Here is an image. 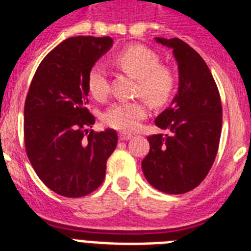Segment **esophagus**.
Masks as SVG:
<instances>
[{"label":"esophagus","mask_w":251,"mask_h":251,"mask_svg":"<svg viewBox=\"0 0 251 251\" xmlns=\"http://www.w3.org/2000/svg\"><path fill=\"white\" fill-rule=\"evenodd\" d=\"M130 138H132V136L128 134V133H119V139H121V141H127V139Z\"/></svg>","instance_id":"obj_1"}]
</instances>
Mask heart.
<instances>
[{"label":"heart","instance_id":"1","mask_svg":"<svg viewBox=\"0 0 251 251\" xmlns=\"http://www.w3.org/2000/svg\"><path fill=\"white\" fill-rule=\"evenodd\" d=\"M115 64L126 74L137 79L136 94L145 97L152 105H166L176 94V72L171 66L159 64V56L152 49L143 45L129 46L115 56ZM88 89L97 100L108 98L109 80L100 64L90 69ZM147 115L148 105L145 100L118 101L104 112L103 122L114 129L132 132Z\"/></svg>","mask_w":251,"mask_h":251}]
</instances>
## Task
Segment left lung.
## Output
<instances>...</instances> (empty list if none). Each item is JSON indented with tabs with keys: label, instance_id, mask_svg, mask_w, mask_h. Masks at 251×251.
Wrapping results in <instances>:
<instances>
[{
	"label": "left lung",
	"instance_id": "8db88e82",
	"mask_svg": "<svg viewBox=\"0 0 251 251\" xmlns=\"http://www.w3.org/2000/svg\"><path fill=\"white\" fill-rule=\"evenodd\" d=\"M156 40L174 49L179 86L170 108L154 121L167 133L148 137L151 148L142 161V170L154 188L179 195L200 185L214 165L223 106L214 76L200 54L177 37Z\"/></svg>",
	"mask_w": 251,
	"mask_h": 251
}]
</instances>
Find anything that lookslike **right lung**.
Returning <instances> with one entry per match:
<instances>
[{"mask_svg":"<svg viewBox=\"0 0 251 251\" xmlns=\"http://www.w3.org/2000/svg\"><path fill=\"white\" fill-rule=\"evenodd\" d=\"M112 45L109 36L64 40L44 57L28 88L26 153L40 179L61 196L74 199L95 191L118 143L114 129H90L95 118L86 109L90 69Z\"/></svg>","mask_w":251,"mask_h":251,"instance_id":"add662e5","label":"right lung"}]
</instances>
